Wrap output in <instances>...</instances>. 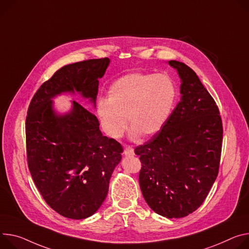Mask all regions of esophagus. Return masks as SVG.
I'll use <instances>...</instances> for the list:
<instances>
[{
  "label": "esophagus",
  "instance_id": "obj_1",
  "mask_svg": "<svg viewBox=\"0 0 249 249\" xmlns=\"http://www.w3.org/2000/svg\"><path fill=\"white\" fill-rule=\"evenodd\" d=\"M124 154L127 157H132V156H134V149L131 146H125Z\"/></svg>",
  "mask_w": 249,
  "mask_h": 249
}]
</instances>
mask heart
Listing matches in <instances>:
<instances>
[{"label":"heart","mask_w":249,"mask_h":249,"mask_svg":"<svg viewBox=\"0 0 249 249\" xmlns=\"http://www.w3.org/2000/svg\"><path fill=\"white\" fill-rule=\"evenodd\" d=\"M176 96V85L167 74L129 73L112 83L107 100L98 101L97 116L110 138H120L128 120L132 128L131 138L137 139L140 135L150 138L168 121Z\"/></svg>","instance_id":"b5f03b06"}]
</instances>
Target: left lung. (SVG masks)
Here are the masks:
<instances>
[{
    "instance_id": "obj_1",
    "label": "left lung",
    "mask_w": 249,
    "mask_h": 249,
    "mask_svg": "<svg viewBox=\"0 0 249 249\" xmlns=\"http://www.w3.org/2000/svg\"><path fill=\"white\" fill-rule=\"evenodd\" d=\"M180 78L182 94L159 133L135 149L142 168L139 183L148 206L158 214L179 218L205 201L218 174L222 122L215 101L196 72L170 60Z\"/></svg>"
}]
</instances>
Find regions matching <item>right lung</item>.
I'll list each match as a JSON object with an SVG mask.
<instances>
[{"label": "right lung", "mask_w": 249, "mask_h": 249, "mask_svg": "<svg viewBox=\"0 0 249 249\" xmlns=\"http://www.w3.org/2000/svg\"><path fill=\"white\" fill-rule=\"evenodd\" d=\"M109 63L104 57L61 67L41 84L28 109L29 170L46 202L67 218H86L101 207L123 148L103 136L96 116L78 102L72 101L71 110L61 115L53 98L78 92L95 107L98 78Z\"/></svg>", "instance_id": "add662e5"}]
</instances>
